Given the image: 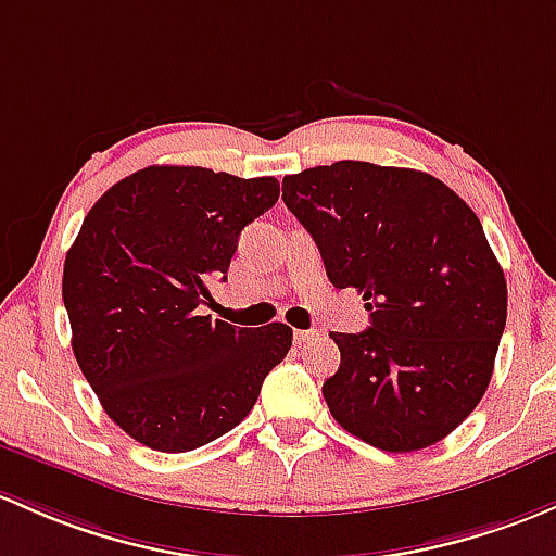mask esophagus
Returning <instances> with one entry per match:
<instances>
[{
    "label": "esophagus",
    "instance_id": "esophagus-1",
    "mask_svg": "<svg viewBox=\"0 0 556 556\" xmlns=\"http://www.w3.org/2000/svg\"><path fill=\"white\" fill-rule=\"evenodd\" d=\"M317 336H319V330H295L293 332L298 346H301V343H306V341H312V338H317Z\"/></svg>",
    "mask_w": 556,
    "mask_h": 556
}]
</instances>
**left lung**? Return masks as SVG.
I'll return each mask as SVG.
<instances>
[{"label":"left lung","mask_w":556,"mask_h":556,"mask_svg":"<svg viewBox=\"0 0 556 556\" xmlns=\"http://www.w3.org/2000/svg\"><path fill=\"white\" fill-rule=\"evenodd\" d=\"M332 288L370 312L330 332L341 367L323 394L362 442L413 453L445 440L479 405L506 327V279L482 224L440 178L343 160L282 180Z\"/></svg>","instance_id":"8db88e82"}]
</instances>
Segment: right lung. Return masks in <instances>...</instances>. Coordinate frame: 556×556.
Wrapping results in <instances>:
<instances>
[{
  "mask_svg": "<svg viewBox=\"0 0 556 556\" xmlns=\"http://www.w3.org/2000/svg\"><path fill=\"white\" fill-rule=\"evenodd\" d=\"M277 200V178L151 165L87 213L63 263L72 349L106 416L140 445L186 453L224 437L288 356V325L200 314L239 233Z\"/></svg>",
  "mask_w": 556,
  "mask_h": 556,
  "instance_id": "add662e5",
  "label": "right lung"
}]
</instances>
